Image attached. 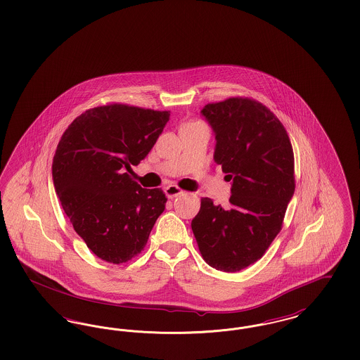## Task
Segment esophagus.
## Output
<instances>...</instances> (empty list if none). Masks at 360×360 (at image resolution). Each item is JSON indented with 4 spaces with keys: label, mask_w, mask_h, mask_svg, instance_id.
I'll return each instance as SVG.
<instances>
[{
    "label": "esophagus",
    "mask_w": 360,
    "mask_h": 360,
    "mask_svg": "<svg viewBox=\"0 0 360 360\" xmlns=\"http://www.w3.org/2000/svg\"><path fill=\"white\" fill-rule=\"evenodd\" d=\"M165 193H166L167 198H174V197H178V195L184 194V191L175 185H169V186L165 187Z\"/></svg>",
    "instance_id": "esophagus-1"
}]
</instances>
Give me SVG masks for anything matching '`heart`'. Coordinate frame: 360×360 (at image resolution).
Wrapping results in <instances>:
<instances>
[{"mask_svg":"<svg viewBox=\"0 0 360 360\" xmlns=\"http://www.w3.org/2000/svg\"><path fill=\"white\" fill-rule=\"evenodd\" d=\"M195 123H198V122H194V123H188V124H195Z\"/></svg>","mask_w":360,"mask_h":360,"instance_id":"heart-1","label":"heart"}]
</instances>
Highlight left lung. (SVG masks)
Masks as SVG:
<instances>
[{
  "label": "left lung",
  "instance_id": "1",
  "mask_svg": "<svg viewBox=\"0 0 360 360\" xmlns=\"http://www.w3.org/2000/svg\"><path fill=\"white\" fill-rule=\"evenodd\" d=\"M201 114L214 131V160L231 181V195L226 207L202 198L191 229L210 266L238 272L281 231L295 193L293 150L281 122L259 101L229 98Z\"/></svg>",
  "mask_w": 360,
  "mask_h": 360
}]
</instances>
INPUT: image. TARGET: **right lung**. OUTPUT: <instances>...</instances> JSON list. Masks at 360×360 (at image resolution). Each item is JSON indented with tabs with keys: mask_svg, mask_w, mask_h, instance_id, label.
Here are the masks:
<instances>
[{
	"mask_svg": "<svg viewBox=\"0 0 360 360\" xmlns=\"http://www.w3.org/2000/svg\"><path fill=\"white\" fill-rule=\"evenodd\" d=\"M170 111L108 104L86 110L64 131L52 178L75 231L99 257L123 264L138 256L163 213L160 188H143L126 170L147 157Z\"/></svg>",
	"mask_w": 360,
	"mask_h": 360,
	"instance_id": "obj_1",
	"label": "right lung"
}]
</instances>
